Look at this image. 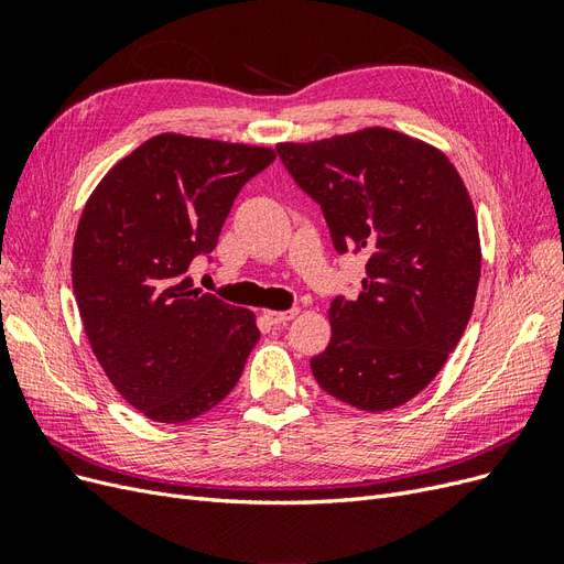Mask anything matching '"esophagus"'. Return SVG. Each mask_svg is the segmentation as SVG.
I'll list each match as a JSON object with an SVG mask.
<instances>
[{
	"instance_id": "1",
	"label": "esophagus",
	"mask_w": 564,
	"mask_h": 564,
	"mask_svg": "<svg viewBox=\"0 0 564 564\" xmlns=\"http://www.w3.org/2000/svg\"><path fill=\"white\" fill-rule=\"evenodd\" d=\"M299 315V308H289V311H268L265 317L270 319V324H275V327H284L289 319H294Z\"/></svg>"
}]
</instances>
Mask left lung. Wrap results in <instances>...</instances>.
<instances>
[{
    "instance_id": "obj_1",
    "label": "left lung",
    "mask_w": 564,
    "mask_h": 564,
    "mask_svg": "<svg viewBox=\"0 0 564 564\" xmlns=\"http://www.w3.org/2000/svg\"><path fill=\"white\" fill-rule=\"evenodd\" d=\"M278 155L336 251L367 256L360 296L329 305L313 377L362 412L395 409L437 377L473 313L482 253L466 185L445 152L383 127L280 143Z\"/></svg>"
}]
</instances>
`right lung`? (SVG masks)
Masks as SVG:
<instances>
[{
    "label": "right lung",
    "instance_id": "right-lung-1",
    "mask_svg": "<svg viewBox=\"0 0 564 564\" xmlns=\"http://www.w3.org/2000/svg\"><path fill=\"white\" fill-rule=\"evenodd\" d=\"M272 160L263 145L160 133L84 204L73 245L84 334L119 395L152 421H193L242 377L261 336L253 313L193 289L187 270Z\"/></svg>",
    "mask_w": 564,
    "mask_h": 564
}]
</instances>
